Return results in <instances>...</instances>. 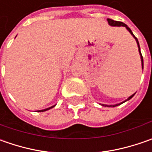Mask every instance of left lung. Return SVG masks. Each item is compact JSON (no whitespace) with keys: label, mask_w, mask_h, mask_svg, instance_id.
Masks as SVG:
<instances>
[{"label":"left lung","mask_w":152,"mask_h":152,"mask_svg":"<svg viewBox=\"0 0 152 152\" xmlns=\"http://www.w3.org/2000/svg\"><path fill=\"white\" fill-rule=\"evenodd\" d=\"M107 22H108V24L110 25V26H117V27H125L126 29L129 31V32L131 34V35L134 38V39L136 40V43H137V45H138V48H139V53H140V59H141V65H142V69H143L144 67V62H143V57H142V55H141V52H140V44H139V41H138L137 38L134 35V34H133V32L131 31V29L129 28V27L126 25L125 23H122V22H118V21H114L113 20V19H110V18H107ZM136 93V92H135ZM135 93L134 94H133L132 96H130L129 97L128 99H126L125 101H124L123 102H121V103H118V104H115V105H105V104H102V106H103V107H117V106H119V105H121V104H123L124 102H127V101H129L130 99H131L132 97L134 96V95H135Z\"/></svg>","instance_id":"8db88e82"}]
</instances>
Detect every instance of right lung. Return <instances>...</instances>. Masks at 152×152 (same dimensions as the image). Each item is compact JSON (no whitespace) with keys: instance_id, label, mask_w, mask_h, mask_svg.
<instances>
[{"instance_id":"right-lung-1","label":"right lung","mask_w":152,"mask_h":152,"mask_svg":"<svg viewBox=\"0 0 152 152\" xmlns=\"http://www.w3.org/2000/svg\"><path fill=\"white\" fill-rule=\"evenodd\" d=\"M55 106H52V107H48V108H45V109H43V110H39L37 112H45V111H47V110H50V108L54 107Z\"/></svg>"}]
</instances>
